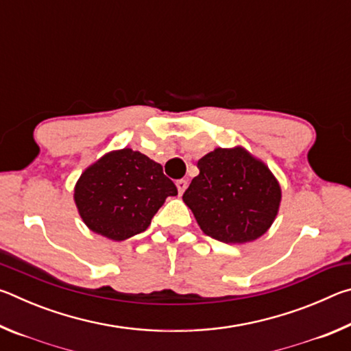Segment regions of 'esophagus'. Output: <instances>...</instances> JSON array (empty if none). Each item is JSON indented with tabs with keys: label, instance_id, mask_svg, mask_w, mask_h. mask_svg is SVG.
<instances>
[{
	"label": "esophagus",
	"instance_id": "1",
	"mask_svg": "<svg viewBox=\"0 0 351 351\" xmlns=\"http://www.w3.org/2000/svg\"><path fill=\"white\" fill-rule=\"evenodd\" d=\"M176 187H178V192H180V195H182L184 190L187 189V181H186V180L176 181Z\"/></svg>",
	"mask_w": 351,
	"mask_h": 351
}]
</instances>
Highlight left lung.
Masks as SVG:
<instances>
[{
    "instance_id": "1",
    "label": "left lung",
    "mask_w": 351,
    "mask_h": 351,
    "mask_svg": "<svg viewBox=\"0 0 351 351\" xmlns=\"http://www.w3.org/2000/svg\"><path fill=\"white\" fill-rule=\"evenodd\" d=\"M182 195L206 235L243 245L268 232L280 209L282 189L261 159L245 147H218L198 161Z\"/></svg>"
}]
</instances>
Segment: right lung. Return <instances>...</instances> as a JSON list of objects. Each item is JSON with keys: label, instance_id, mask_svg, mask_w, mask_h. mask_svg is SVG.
<instances>
[{"label": "right lung", "instance_id": "add662e5", "mask_svg": "<svg viewBox=\"0 0 351 351\" xmlns=\"http://www.w3.org/2000/svg\"><path fill=\"white\" fill-rule=\"evenodd\" d=\"M178 195L162 165L132 148L105 153L82 171L74 203L88 229L112 241L144 232L167 197Z\"/></svg>", "mask_w": 351, "mask_h": 351}]
</instances>
